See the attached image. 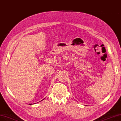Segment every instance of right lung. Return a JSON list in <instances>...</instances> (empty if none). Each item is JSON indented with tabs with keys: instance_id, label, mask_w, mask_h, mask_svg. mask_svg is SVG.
<instances>
[{
	"instance_id": "1",
	"label": "right lung",
	"mask_w": 121,
	"mask_h": 121,
	"mask_svg": "<svg viewBox=\"0 0 121 121\" xmlns=\"http://www.w3.org/2000/svg\"><path fill=\"white\" fill-rule=\"evenodd\" d=\"M43 100H44V99H43ZM31 104H30V105H31Z\"/></svg>"
}]
</instances>
